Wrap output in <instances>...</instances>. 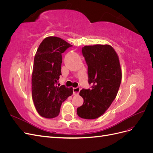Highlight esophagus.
<instances>
[{
  "label": "esophagus",
  "instance_id": "34e87169",
  "mask_svg": "<svg viewBox=\"0 0 153 153\" xmlns=\"http://www.w3.org/2000/svg\"><path fill=\"white\" fill-rule=\"evenodd\" d=\"M80 87H76V88H73V95H77L79 93V92L80 91Z\"/></svg>",
  "mask_w": 153,
  "mask_h": 153
}]
</instances>
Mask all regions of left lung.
<instances>
[{
  "instance_id": "left-lung-1",
  "label": "left lung",
  "mask_w": 153,
  "mask_h": 153,
  "mask_svg": "<svg viewBox=\"0 0 153 153\" xmlns=\"http://www.w3.org/2000/svg\"><path fill=\"white\" fill-rule=\"evenodd\" d=\"M82 52L88 66V82L92 86L80 91L84 103L76 112L81 118L94 119L102 115L115 100L122 71L118 55L110 45L85 46Z\"/></svg>"
}]
</instances>
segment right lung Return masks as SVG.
<instances>
[{"mask_svg":"<svg viewBox=\"0 0 153 153\" xmlns=\"http://www.w3.org/2000/svg\"><path fill=\"white\" fill-rule=\"evenodd\" d=\"M72 45L57 37L43 39L36 53L32 74V96L43 117L58 116L61 105L73 94V88L57 85L61 75L62 53Z\"/></svg>","mask_w":153,"mask_h":153,"instance_id":"add662e5","label":"right lung"}]
</instances>
